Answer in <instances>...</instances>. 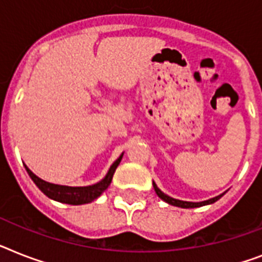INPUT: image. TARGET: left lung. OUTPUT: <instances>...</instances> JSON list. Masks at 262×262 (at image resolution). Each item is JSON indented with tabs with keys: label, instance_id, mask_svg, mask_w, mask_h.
<instances>
[{
	"label": "left lung",
	"instance_id": "1",
	"mask_svg": "<svg viewBox=\"0 0 262 262\" xmlns=\"http://www.w3.org/2000/svg\"><path fill=\"white\" fill-rule=\"evenodd\" d=\"M153 188H155V191H156V193L159 195V198H161L163 201L167 202V203H169V205L172 206H178V207H183V208H193V207H201V206H206V205H211V203H214V202H216L218 199H220L221 196H223L222 195H218V196L212 198V199H208V201H205V202H199V203H193V202H184V201H178V199H173V198L168 196V195H165L163 191H160L159 188H157V186L153 183Z\"/></svg>",
	"mask_w": 262,
	"mask_h": 262
}]
</instances>
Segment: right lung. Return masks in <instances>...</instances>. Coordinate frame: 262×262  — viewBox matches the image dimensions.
Returning <instances> with one entry per match:
<instances>
[{
	"instance_id": "right-lung-1",
	"label": "right lung",
	"mask_w": 262,
	"mask_h": 262,
	"mask_svg": "<svg viewBox=\"0 0 262 262\" xmlns=\"http://www.w3.org/2000/svg\"><path fill=\"white\" fill-rule=\"evenodd\" d=\"M121 159H122V155L110 167L105 179L94 184V186L89 187H67L52 184V183L44 182L40 178H37L28 167L25 168H27L28 175L31 176V179L35 182L36 186L39 187L40 191L42 193H46L48 198L54 199V201L61 202V203H67V205H84V203H90V202L95 201L98 196H101V193L110 186L113 175L116 172V168L121 163Z\"/></svg>"
}]
</instances>
